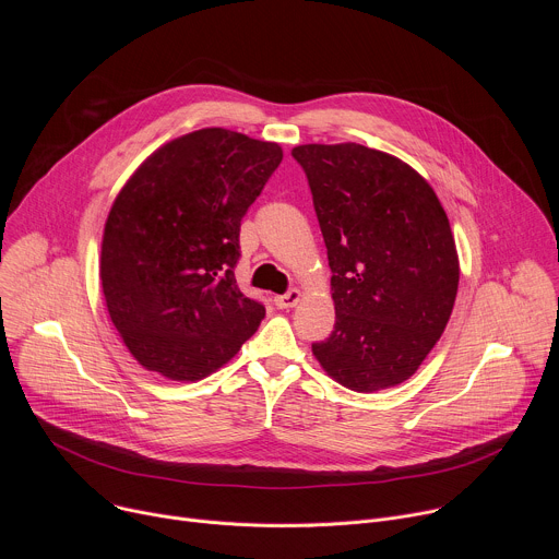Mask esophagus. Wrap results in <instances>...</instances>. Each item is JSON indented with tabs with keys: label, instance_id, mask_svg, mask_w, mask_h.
<instances>
[{
	"label": "esophagus",
	"instance_id": "esophagus-1",
	"mask_svg": "<svg viewBox=\"0 0 559 559\" xmlns=\"http://www.w3.org/2000/svg\"><path fill=\"white\" fill-rule=\"evenodd\" d=\"M298 300H300V289H289V292H285V294L274 296V305H276L278 309H289V307H294Z\"/></svg>",
	"mask_w": 559,
	"mask_h": 559
}]
</instances>
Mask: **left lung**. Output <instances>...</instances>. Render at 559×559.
I'll list each match as a JSON object with an SVG mask.
<instances>
[{"mask_svg":"<svg viewBox=\"0 0 559 559\" xmlns=\"http://www.w3.org/2000/svg\"><path fill=\"white\" fill-rule=\"evenodd\" d=\"M332 267L336 323L311 352L343 386L371 393L416 373L440 341L460 267L431 186L358 143L298 145Z\"/></svg>","mask_w":559,"mask_h":559,"instance_id":"1","label":"left lung"}]
</instances>
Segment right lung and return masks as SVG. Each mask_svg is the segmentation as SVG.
<instances>
[{"instance_id":"right-lung-1","label":"right lung","mask_w":559,"mask_h":559,"mask_svg":"<svg viewBox=\"0 0 559 559\" xmlns=\"http://www.w3.org/2000/svg\"><path fill=\"white\" fill-rule=\"evenodd\" d=\"M283 162L278 143L225 128L158 147L112 203L102 285L130 354L201 380L259 330L265 305L236 285L241 221Z\"/></svg>"}]
</instances>
